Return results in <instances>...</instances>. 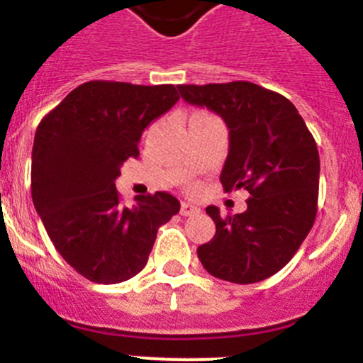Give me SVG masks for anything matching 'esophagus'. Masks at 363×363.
Instances as JSON below:
<instances>
[{"instance_id":"esophagus-1","label":"esophagus","mask_w":363,"mask_h":363,"mask_svg":"<svg viewBox=\"0 0 363 363\" xmlns=\"http://www.w3.org/2000/svg\"><path fill=\"white\" fill-rule=\"evenodd\" d=\"M179 213H182V216H194V214L200 213V209H198L196 205L189 203V201H184V203H182V209H179Z\"/></svg>"}]
</instances>
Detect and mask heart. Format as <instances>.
Listing matches in <instances>:
<instances>
[{
    "label": "heart",
    "mask_w": 363,
    "mask_h": 363,
    "mask_svg": "<svg viewBox=\"0 0 363 363\" xmlns=\"http://www.w3.org/2000/svg\"><path fill=\"white\" fill-rule=\"evenodd\" d=\"M200 114H205V112H196V114H192V116H200Z\"/></svg>",
    "instance_id": "heart-1"
}]
</instances>
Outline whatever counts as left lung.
<instances>
[{
  "label": "left lung",
  "instance_id": "left-lung-1",
  "mask_svg": "<svg viewBox=\"0 0 363 363\" xmlns=\"http://www.w3.org/2000/svg\"><path fill=\"white\" fill-rule=\"evenodd\" d=\"M191 105L220 114L229 154L220 182L225 192L251 194L247 209L221 216L211 242L198 247L205 271L233 284L277 274L296 255L318 211L320 156L303 118L285 96L251 82L178 85Z\"/></svg>",
  "mask_w": 363,
  "mask_h": 363
}]
</instances>
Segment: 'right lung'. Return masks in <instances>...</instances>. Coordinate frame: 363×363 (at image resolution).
Instances as JSON below:
<instances>
[{
    "label": "right lung",
    "mask_w": 363,
    "mask_h": 363,
    "mask_svg": "<svg viewBox=\"0 0 363 363\" xmlns=\"http://www.w3.org/2000/svg\"><path fill=\"white\" fill-rule=\"evenodd\" d=\"M179 99L174 85L94 79L40 121L32 147V201L67 264L94 284H120L145 267L158 229L179 201L158 191L125 207L114 179L138 158L147 125Z\"/></svg>",
    "instance_id": "obj_1"
}]
</instances>
